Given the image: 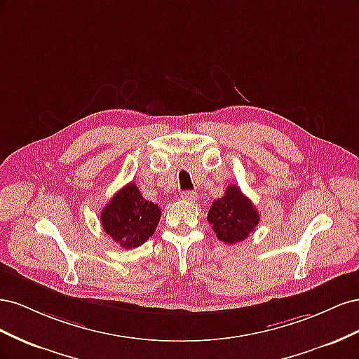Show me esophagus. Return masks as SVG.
Wrapping results in <instances>:
<instances>
[{"label": "esophagus", "mask_w": 359, "mask_h": 359, "mask_svg": "<svg viewBox=\"0 0 359 359\" xmlns=\"http://www.w3.org/2000/svg\"><path fill=\"white\" fill-rule=\"evenodd\" d=\"M196 196H198V194L194 193V191H191V190H187V191H182L181 193V198L184 201H187V202H193L194 199H196Z\"/></svg>", "instance_id": "34e87169"}]
</instances>
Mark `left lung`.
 <instances>
[{
	"label": "left lung",
	"mask_w": 359,
	"mask_h": 359,
	"mask_svg": "<svg viewBox=\"0 0 359 359\" xmlns=\"http://www.w3.org/2000/svg\"><path fill=\"white\" fill-rule=\"evenodd\" d=\"M206 220L217 238L224 244H236L255 232L260 215L255 205L245 198L238 186L226 189L223 198L214 201Z\"/></svg>",
	"instance_id": "1"
}]
</instances>
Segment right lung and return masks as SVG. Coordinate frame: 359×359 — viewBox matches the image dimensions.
Here are the masks:
<instances>
[{
    "label": "right lung",
    "mask_w": 359,
    "mask_h": 359,
    "mask_svg": "<svg viewBox=\"0 0 359 359\" xmlns=\"http://www.w3.org/2000/svg\"><path fill=\"white\" fill-rule=\"evenodd\" d=\"M161 210L147 201L135 182L118 190L100 214L103 231L123 248H136L153 236Z\"/></svg>",
    "instance_id": "right-lung-1"
}]
</instances>
